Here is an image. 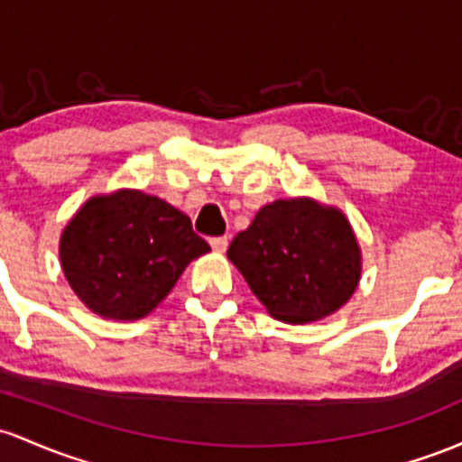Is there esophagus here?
<instances>
[{
    "label": "esophagus",
    "instance_id": "obj_1",
    "mask_svg": "<svg viewBox=\"0 0 462 462\" xmlns=\"http://www.w3.org/2000/svg\"><path fill=\"white\" fill-rule=\"evenodd\" d=\"M227 236H215V239H210V245H212V250L215 252H226L227 250Z\"/></svg>",
    "mask_w": 462,
    "mask_h": 462
}]
</instances>
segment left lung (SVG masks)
I'll list each match as a JSON object with an SVG mask.
<instances>
[{"label":"left lung","mask_w":462,"mask_h":462,"mask_svg":"<svg viewBox=\"0 0 462 462\" xmlns=\"http://www.w3.org/2000/svg\"><path fill=\"white\" fill-rule=\"evenodd\" d=\"M227 258L270 316L305 324L331 316L357 289L362 252L346 217L309 197L263 206Z\"/></svg>","instance_id":"obj_1"}]
</instances>
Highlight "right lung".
Listing matches in <instances>:
<instances>
[{
  "label": "right lung",
  "instance_id": "obj_1",
  "mask_svg": "<svg viewBox=\"0 0 462 462\" xmlns=\"http://www.w3.org/2000/svg\"><path fill=\"white\" fill-rule=\"evenodd\" d=\"M208 250L184 212L142 190H118L91 197L76 212L60 235L59 256L85 307L111 320H138Z\"/></svg>",
  "mask_w": 462,
  "mask_h": 462
}]
</instances>
